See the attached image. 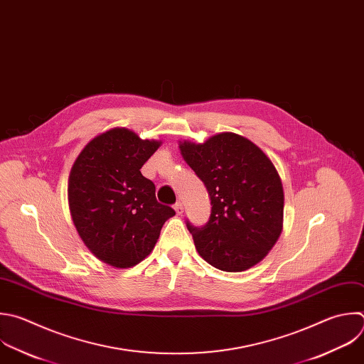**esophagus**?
Here are the masks:
<instances>
[{
    "instance_id": "34e87169",
    "label": "esophagus",
    "mask_w": 364,
    "mask_h": 364,
    "mask_svg": "<svg viewBox=\"0 0 364 364\" xmlns=\"http://www.w3.org/2000/svg\"><path fill=\"white\" fill-rule=\"evenodd\" d=\"M174 210H176V213H177V214H183V211H184L183 203H181V201H177V203L174 204Z\"/></svg>"
}]
</instances>
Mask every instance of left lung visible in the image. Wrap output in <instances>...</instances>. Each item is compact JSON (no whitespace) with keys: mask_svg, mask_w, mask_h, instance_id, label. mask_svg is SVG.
I'll return each instance as SVG.
<instances>
[{"mask_svg":"<svg viewBox=\"0 0 364 364\" xmlns=\"http://www.w3.org/2000/svg\"><path fill=\"white\" fill-rule=\"evenodd\" d=\"M180 150L211 203L204 225L186 221L198 255L230 273L262 262L283 227V186L270 159L234 133L217 134L203 144L184 141Z\"/></svg>","mask_w":364,"mask_h":364,"instance_id":"1","label":"left lung"}]
</instances>
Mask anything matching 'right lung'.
<instances>
[{
  "label": "right lung",
  "mask_w": 364,
  "mask_h": 364,
  "mask_svg": "<svg viewBox=\"0 0 364 364\" xmlns=\"http://www.w3.org/2000/svg\"><path fill=\"white\" fill-rule=\"evenodd\" d=\"M159 146L114 129L91 140L73 166V221L90 252L109 266L127 269L144 260L166 220L176 214L157 201L154 183L140 171Z\"/></svg>",
  "instance_id": "obj_1"
}]
</instances>
